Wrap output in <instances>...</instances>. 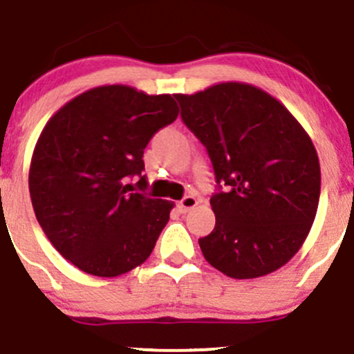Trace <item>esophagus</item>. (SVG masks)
<instances>
[{"label": "esophagus", "mask_w": 354, "mask_h": 354, "mask_svg": "<svg viewBox=\"0 0 354 354\" xmlns=\"http://www.w3.org/2000/svg\"><path fill=\"white\" fill-rule=\"evenodd\" d=\"M196 205H198V200H196L195 196L188 195V196H185L180 203H178V208H180L181 214H187V212L192 210V208H195Z\"/></svg>", "instance_id": "1"}]
</instances>
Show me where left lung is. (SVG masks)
I'll use <instances>...</instances> for the list:
<instances>
[{
	"mask_svg": "<svg viewBox=\"0 0 354 354\" xmlns=\"http://www.w3.org/2000/svg\"><path fill=\"white\" fill-rule=\"evenodd\" d=\"M176 100L207 147L217 183L215 227L198 239L215 270L236 280L265 277L299 252L317 214L321 166L312 139L270 93L227 81Z\"/></svg>",
	"mask_w": 354,
	"mask_h": 354,
	"instance_id": "8db88e82",
	"label": "left lung"
}]
</instances>
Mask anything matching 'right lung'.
Instances as JSON below:
<instances>
[{
  "label": "right lung",
  "instance_id": "add662e5",
  "mask_svg": "<svg viewBox=\"0 0 354 354\" xmlns=\"http://www.w3.org/2000/svg\"><path fill=\"white\" fill-rule=\"evenodd\" d=\"M178 113L171 95L106 84L77 95L44 127L28 173L33 212L84 273L120 277L151 256L174 203L133 193L127 180L140 176L149 140ZM137 183L146 187V176Z\"/></svg>",
  "mask_w": 354,
  "mask_h": 354
}]
</instances>
